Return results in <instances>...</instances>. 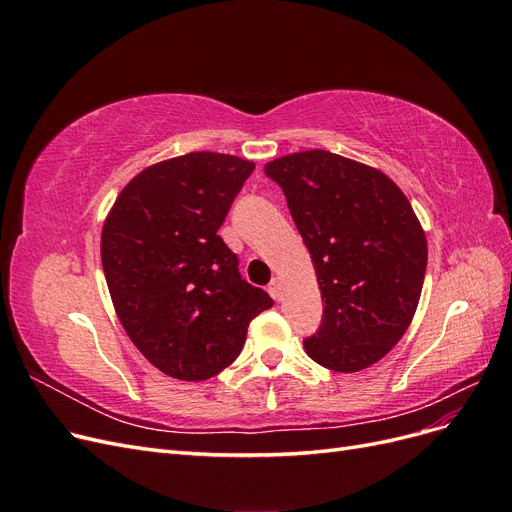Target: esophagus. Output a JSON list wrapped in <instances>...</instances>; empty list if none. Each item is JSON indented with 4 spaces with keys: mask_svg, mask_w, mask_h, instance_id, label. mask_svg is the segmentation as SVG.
Instances as JSON below:
<instances>
[{
    "mask_svg": "<svg viewBox=\"0 0 512 512\" xmlns=\"http://www.w3.org/2000/svg\"><path fill=\"white\" fill-rule=\"evenodd\" d=\"M269 292H271L273 299H277V301L282 299V280H280V277H273L271 284H269Z\"/></svg>",
    "mask_w": 512,
    "mask_h": 512,
    "instance_id": "esophagus-1",
    "label": "esophagus"
}]
</instances>
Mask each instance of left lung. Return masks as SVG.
I'll return each instance as SVG.
<instances>
[{
    "mask_svg": "<svg viewBox=\"0 0 512 512\" xmlns=\"http://www.w3.org/2000/svg\"><path fill=\"white\" fill-rule=\"evenodd\" d=\"M265 173L282 185L324 303L305 352L339 374L378 363L408 331L425 280L410 200L382 170L324 149L275 158Z\"/></svg>",
    "mask_w": 512,
    "mask_h": 512,
    "instance_id": "1",
    "label": "left lung"
}]
</instances>
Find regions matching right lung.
<instances>
[{
    "mask_svg": "<svg viewBox=\"0 0 512 512\" xmlns=\"http://www.w3.org/2000/svg\"><path fill=\"white\" fill-rule=\"evenodd\" d=\"M256 164L192 151L141 170L108 211L100 252L121 327L162 374L200 382L237 359L273 305L218 235Z\"/></svg>",
    "mask_w": 512,
    "mask_h": 512,
    "instance_id": "right-lung-1",
    "label": "right lung"
}]
</instances>
